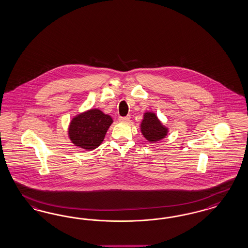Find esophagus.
Here are the masks:
<instances>
[{
	"mask_svg": "<svg viewBox=\"0 0 248 248\" xmlns=\"http://www.w3.org/2000/svg\"><path fill=\"white\" fill-rule=\"evenodd\" d=\"M129 120H130V115H127V116H120V117H119V121H120V122H128Z\"/></svg>",
	"mask_w": 248,
	"mask_h": 248,
	"instance_id": "obj_1",
	"label": "esophagus"
}]
</instances>
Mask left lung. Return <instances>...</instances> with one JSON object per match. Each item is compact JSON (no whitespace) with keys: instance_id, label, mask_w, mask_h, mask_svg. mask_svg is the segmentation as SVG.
<instances>
[{"instance_id":"left-lung-1","label":"left lung","mask_w":248,"mask_h":248,"mask_svg":"<svg viewBox=\"0 0 248 248\" xmlns=\"http://www.w3.org/2000/svg\"><path fill=\"white\" fill-rule=\"evenodd\" d=\"M141 132L146 140L154 143L165 138L168 133V129L162 124L155 113L147 112L143 114Z\"/></svg>"}]
</instances>
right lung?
Wrapping results in <instances>:
<instances>
[{
	"instance_id": "add662e5",
	"label": "right lung",
	"mask_w": 248,
	"mask_h": 248,
	"mask_svg": "<svg viewBox=\"0 0 248 248\" xmlns=\"http://www.w3.org/2000/svg\"><path fill=\"white\" fill-rule=\"evenodd\" d=\"M112 123V117L99 109H91L80 113L70 123L68 130L70 140L75 146L93 150L104 141Z\"/></svg>"
}]
</instances>
